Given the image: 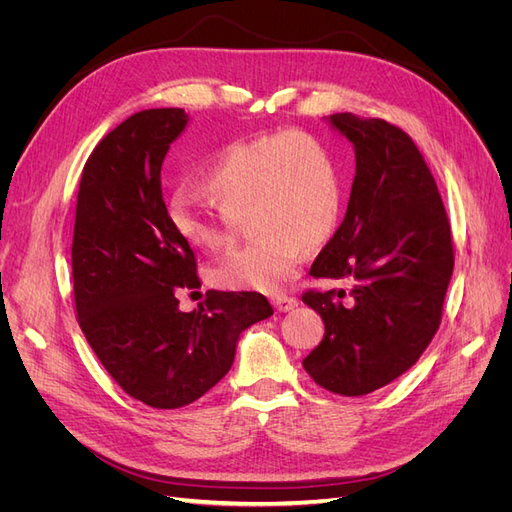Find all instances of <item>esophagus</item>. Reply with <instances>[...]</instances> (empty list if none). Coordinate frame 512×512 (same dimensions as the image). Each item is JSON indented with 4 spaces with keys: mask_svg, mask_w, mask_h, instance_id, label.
Returning <instances> with one entry per match:
<instances>
[{
    "mask_svg": "<svg viewBox=\"0 0 512 512\" xmlns=\"http://www.w3.org/2000/svg\"><path fill=\"white\" fill-rule=\"evenodd\" d=\"M273 307L277 309V312H290V309H294L299 305V301L294 297H286V294H277V297L271 299Z\"/></svg>",
    "mask_w": 512,
    "mask_h": 512,
    "instance_id": "34e87169",
    "label": "esophagus"
}]
</instances>
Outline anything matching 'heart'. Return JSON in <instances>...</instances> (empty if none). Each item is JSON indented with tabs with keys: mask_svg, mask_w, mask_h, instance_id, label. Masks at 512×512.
<instances>
[{
	"mask_svg": "<svg viewBox=\"0 0 512 512\" xmlns=\"http://www.w3.org/2000/svg\"><path fill=\"white\" fill-rule=\"evenodd\" d=\"M213 211L188 196L168 215L183 241L215 250L247 215L254 241L215 262L211 280L230 290H282L297 273L303 241H327L342 215V179L329 149L307 132L260 134L226 145L200 175Z\"/></svg>",
	"mask_w": 512,
	"mask_h": 512,
	"instance_id": "1",
	"label": "heart"
}]
</instances>
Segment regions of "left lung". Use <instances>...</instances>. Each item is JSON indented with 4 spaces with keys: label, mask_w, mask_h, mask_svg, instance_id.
Returning a JSON list of instances; mask_svg holds the SVG:
<instances>
[{
    "label": "left lung",
    "mask_w": 512,
    "mask_h": 512,
    "mask_svg": "<svg viewBox=\"0 0 512 512\" xmlns=\"http://www.w3.org/2000/svg\"><path fill=\"white\" fill-rule=\"evenodd\" d=\"M329 121L354 145L356 175L344 222L309 275L350 288L303 292L324 320L303 367L322 389L361 397L421 359L440 327L455 252L436 179L412 138L384 119Z\"/></svg>",
    "instance_id": "obj_1"
}]
</instances>
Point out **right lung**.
I'll return each instance as SVG.
<instances>
[{
	"label": "right lung",
	"mask_w": 512,
	"mask_h": 512,
	"mask_svg": "<svg viewBox=\"0 0 512 512\" xmlns=\"http://www.w3.org/2000/svg\"><path fill=\"white\" fill-rule=\"evenodd\" d=\"M185 126L183 108H149L108 132L85 162L72 237L76 320L89 346L123 391L160 410L213 389L239 335L273 314L258 292L209 290L194 312L179 309L177 292L200 280L160 173Z\"/></svg>",
	"instance_id": "right-lung-1"
}]
</instances>
